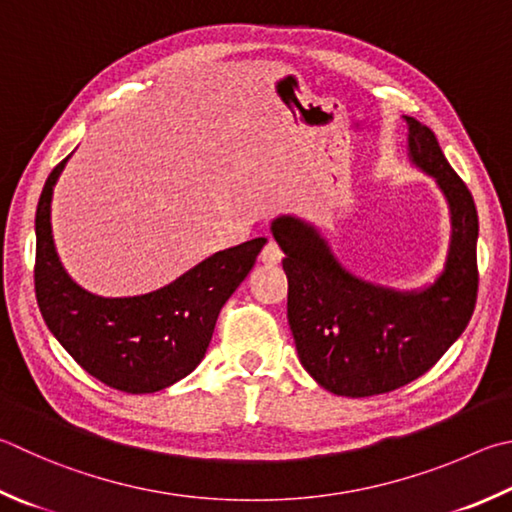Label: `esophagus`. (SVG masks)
<instances>
[{"label": "esophagus", "instance_id": "obj_1", "mask_svg": "<svg viewBox=\"0 0 512 512\" xmlns=\"http://www.w3.org/2000/svg\"><path fill=\"white\" fill-rule=\"evenodd\" d=\"M282 257H284L282 248L277 246L275 241H268V244H266L264 250H262V255H259V259H262L264 264H280Z\"/></svg>", "mask_w": 512, "mask_h": 512}]
</instances>
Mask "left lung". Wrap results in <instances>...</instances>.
Returning a JSON list of instances; mask_svg holds the SVG:
<instances>
[{
  "label": "left lung",
  "mask_w": 512,
  "mask_h": 512,
  "mask_svg": "<svg viewBox=\"0 0 512 512\" xmlns=\"http://www.w3.org/2000/svg\"><path fill=\"white\" fill-rule=\"evenodd\" d=\"M407 123V159L432 176L448 203L441 273L418 288L365 280L340 264L320 228L295 215L271 221L284 250L288 324L297 356L331 394L365 398L423 376L468 327L477 300L479 219L472 194L427 125Z\"/></svg>",
  "instance_id": "obj_1"
}]
</instances>
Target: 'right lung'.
Returning <instances> with one entry per match:
<instances>
[{"label":"right lung","mask_w":512,"mask_h":512,"mask_svg":"<svg viewBox=\"0 0 512 512\" xmlns=\"http://www.w3.org/2000/svg\"><path fill=\"white\" fill-rule=\"evenodd\" d=\"M69 159L49 174L35 212V295L42 318L100 383L127 394L161 392L206 356L221 306L246 280L266 237L219 250L156 291L96 295L67 273L53 239V188Z\"/></svg>","instance_id":"right-lung-1"}]
</instances>
